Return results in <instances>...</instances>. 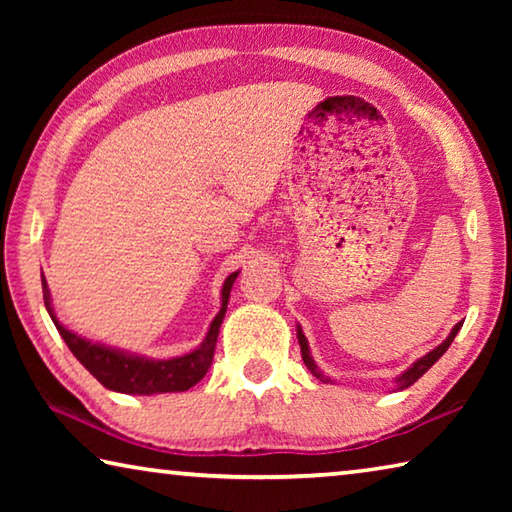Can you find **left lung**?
<instances>
[{
    "label": "left lung",
    "mask_w": 512,
    "mask_h": 512,
    "mask_svg": "<svg viewBox=\"0 0 512 512\" xmlns=\"http://www.w3.org/2000/svg\"><path fill=\"white\" fill-rule=\"evenodd\" d=\"M461 327H463V323H458V325L452 329V334H449L447 339H445L443 343H440L436 350H431L429 354H424L422 359L415 361L413 366H411L409 370H406L400 379H397V381H400V388H409L411 384H415V381H418V379L424 375V372H427V370L433 366V363H436L440 357H443V354L447 352L449 345H452L454 336L458 334V329H461ZM298 343H300V352H302V361H305V366H307L311 372H314V375H316L320 381H325V384H327L329 379L320 375L318 368H316V363H314V359H311V354H309V345H307L305 334H302V329H298Z\"/></svg>",
    "instance_id": "8db88e82"
}]
</instances>
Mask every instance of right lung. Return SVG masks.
<instances>
[{
	"instance_id": "add662e5",
	"label": "right lung",
	"mask_w": 512,
	"mask_h": 512,
	"mask_svg": "<svg viewBox=\"0 0 512 512\" xmlns=\"http://www.w3.org/2000/svg\"><path fill=\"white\" fill-rule=\"evenodd\" d=\"M237 280V273L228 275V280L223 284L221 291V311L212 320L210 332H207L201 348L185 354V357L167 359V361H151L144 357H133V354H124L119 350H110L106 345L90 343L69 332L58 323L51 309V296L47 289V280L42 275V298H45V307L49 311L51 320H54L56 329L63 336L67 348L79 359L85 368L90 370V375L97 377L103 386L117 393L128 395H153V393H178L187 391L194 384H198L205 377V372L210 370L216 348V336H219V327L223 323L225 309H228V298L232 282Z\"/></svg>"
}]
</instances>
